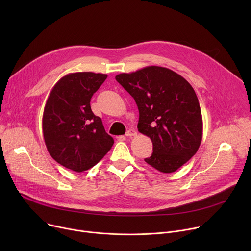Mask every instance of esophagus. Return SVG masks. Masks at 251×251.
I'll use <instances>...</instances> for the list:
<instances>
[{
  "mask_svg": "<svg viewBox=\"0 0 251 251\" xmlns=\"http://www.w3.org/2000/svg\"><path fill=\"white\" fill-rule=\"evenodd\" d=\"M126 136L127 137H135V136H137V132L134 129H129L126 132Z\"/></svg>",
  "mask_w": 251,
  "mask_h": 251,
  "instance_id": "1",
  "label": "esophagus"
}]
</instances>
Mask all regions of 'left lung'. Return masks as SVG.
<instances>
[{"label": "left lung", "mask_w": 251, "mask_h": 251, "mask_svg": "<svg viewBox=\"0 0 251 251\" xmlns=\"http://www.w3.org/2000/svg\"><path fill=\"white\" fill-rule=\"evenodd\" d=\"M116 80L135 99L138 131L153 143L145 162L162 173H173L199 150L202 118L197 94L180 75L162 66H147Z\"/></svg>", "instance_id": "obj_1"}]
</instances>
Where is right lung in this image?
<instances>
[{"label":"right lung","instance_id":"right-lung-1","mask_svg":"<svg viewBox=\"0 0 251 251\" xmlns=\"http://www.w3.org/2000/svg\"><path fill=\"white\" fill-rule=\"evenodd\" d=\"M106 78L102 74H69L55 83L45 106L47 149L58 164L77 173L95 166L114 144L90 107L92 95Z\"/></svg>","mask_w":251,"mask_h":251}]
</instances>
